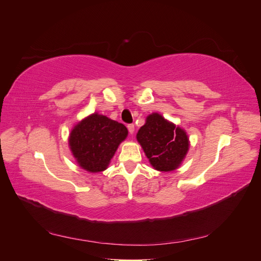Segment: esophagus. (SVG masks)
<instances>
[{
    "instance_id": "34e87169",
    "label": "esophagus",
    "mask_w": 261,
    "mask_h": 261,
    "mask_svg": "<svg viewBox=\"0 0 261 261\" xmlns=\"http://www.w3.org/2000/svg\"><path fill=\"white\" fill-rule=\"evenodd\" d=\"M127 128H128V132H129L130 135H133L134 132H135V126H134V124L127 125Z\"/></svg>"
}]
</instances>
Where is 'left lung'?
Listing matches in <instances>:
<instances>
[{"mask_svg": "<svg viewBox=\"0 0 261 261\" xmlns=\"http://www.w3.org/2000/svg\"><path fill=\"white\" fill-rule=\"evenodd\" d=\"M136 138L150 164L161 172L178 169L191 146L187 133L159 113L146 117Z\"/></svg>", "mask_w": 261, "mask_h": 261, "instance_id": "1", "label": "left lung"}]
</instances>
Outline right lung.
<instances>
[{"mask_svg":"<svg viewBox=\"0 0 261 261\" xmlns=\"http://www.w3.org/2000/svg\"><path fill=\"white\" fill-rule=\"evenodd\" d=\"M127 135L125 125L94 112L75 124L69 133L68 146L82 169L98 173L108 169Z\"/></svg>","mask_w":261,"mask_h":261,"instance_id":"obj_1","label":"right lung"}]
</instances>
